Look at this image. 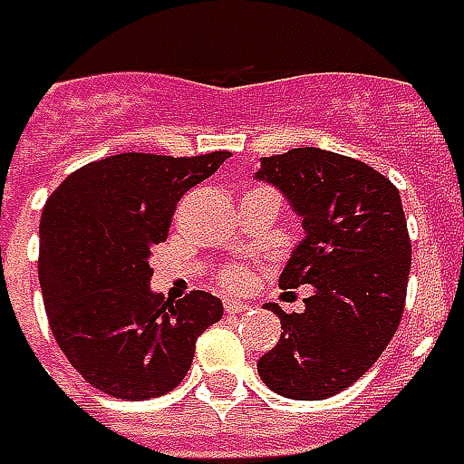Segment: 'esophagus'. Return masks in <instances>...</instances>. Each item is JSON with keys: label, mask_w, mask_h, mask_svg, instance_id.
Masks as SVG:
<instances>
[{"label": "esophagus", "mask_w": 464, "mask_h": 464, "mask_svg": "<svg viewBox=\"0 0 464 464\" xmlns=\"http://www.w3.org/2000/svg\"><path fill=\"white\" fill-rule=\"evenodd\" d=\"M250 310L247 302H237V299H224V312L227 314H242V312Z\"/></svg>", "instance_id": "obj_1"}]
</instances>
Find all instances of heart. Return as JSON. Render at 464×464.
Wrapping results in <instances>:
<instances>
[{
  "mask_svg": "<svg viewBox=\"0 0 464 464\" xmlns=\"http://www.w3.org/2000/svg\"><path fill=\"white\" fill-rule=\"evenodd\" d=\"M219 281H222L224 289H229V292H242L250 284V274H247L245 266L232 263V266H227L222 274H219Z\"/></svg>",
  "mask_w": 464,
  "mask_h": 464,
  "instance_id": "heart-1",
  "label": "heart"
}]
</instances>
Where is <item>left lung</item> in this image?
<instances>
[{
    "label": "left lung",
    "instance_id": "8db88e82",
    "mask_svg": "<svg viewBox=\"0 0 464 464\" xmlns=\"http://www.w3.org/2000/svg\"><path fill=\"white\" fill-rule=\"evenodd\" d=\"M256 178L289 198L304 229L278 286H312L304 312L268 304L281 338L258 374L284 398L323 401L356 382L401 325L411 274L401 193L362 160L317 147L263 157Z\"/></svg>",
    "mask_w": 464,
    "mask_h": 464
}]
</instances>
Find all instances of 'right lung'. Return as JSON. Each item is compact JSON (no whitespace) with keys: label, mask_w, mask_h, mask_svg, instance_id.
I'll list each match as a JSON object with an SVG mask.
<instances>
[{"label":"right lung","mask_w":464,"mask_h":464,"mask_svg":"<svg viewBox=\"0 0 464 464\" xmlns=\"http://www.w3.org/2000/svg\"><path fill=\"white\" fill-rule=\"evenodd\" d=\"M229 152H123L74 169L41 214L38 278L48 325L69 364L100 392L160 398L183 382L196 341L222 320L208 292L165 299L150 289V256L168 240L186 190Z\"/></svg>","instance_id":"add662e5"}]
</instances>
